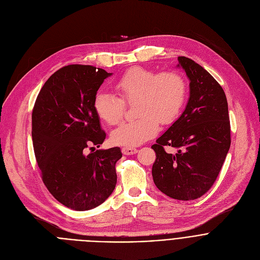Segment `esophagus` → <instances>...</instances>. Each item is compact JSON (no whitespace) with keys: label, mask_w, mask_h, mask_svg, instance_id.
<instances>
[{"label":"esophagus","mask_w":260,"mask_h":260,"mask_svg":"<svg viewBox=\"0 0 260 260\" xmlns=\"http://www.w3.org/2000/svg\"><path fill=\"white\" fill-rule=\"evenodd\" d=\"M137 149L136 148H132V147H123L122 148V153L124 155H132V154H135L137 153Z\"/></svg>","instance_id":"obj_1"}]
</instances>
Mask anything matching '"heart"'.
<instances>
[{"label":"heart","mask_w":260,"mask_h":260,"mask_svg":"<svg viewBox=\"0 0 260 260\" xmlns=\"http://www.w3.org/2000/svg\"><path fill=\"white\" fill-rule=\"evenodd\" d=\"M114 88L119 99L99 91L93 100V108L101 120L109 125L120 122L124 103L135 104L138 118L125 122L111 134L114 144L138 146L153 138L161 124H170L179 116L186 101L187 86L177 72L156 73L141 67L126 71L115 82Z\"/></svg>","instance_id":"obj_1"}]
</instances>
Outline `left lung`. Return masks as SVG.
Here are the masks:
<instances>
[{
  "mask_svg": "<svg viewBox=\"0 0 260 260\" xmlns=\"http://www.w3.org/2000/svg\"><path fill=\"white\" fill-rule=\"evenodd\" d=\"M190 81L189 99L181 116L152 145V177L166 196L191 201L214 184L231 147V123L223 88L194 60L178 57ZM165 145L177 149L168 154Z\"/></svg>",
  "mask_w": 260,
  "mask_h": 260,
  "instance_id": "obj_1",
  "label": "left lung"
}]
</instances>
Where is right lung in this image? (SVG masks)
<instances>
[{"label":"right lung","instance_id":"add662e5","mask_svg":"<svg viewBox=\"0 0 260 260\" xmlns=\"http://www.w3.org/2000/svg\"><path fill=\"white\" fill-rule=\"evenodd\" d=\"M111 75L92 66H66L45 82L34 106L31 138L42 180L55 200L75 211L100 206L116 186L120 148L87 153L106 139L93 100Z\"/></svg>","mask_w":260,"mask_h":260}]
</instances>
